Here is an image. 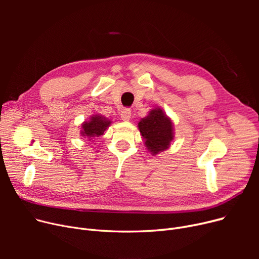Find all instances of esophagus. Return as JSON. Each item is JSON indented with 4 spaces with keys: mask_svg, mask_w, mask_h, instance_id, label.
<instances>
[{
    "mask_svg": "<svg viewBox=\"0 0 259 259\" xmlns=\"http://www.w3.org/2000/svg\"><path fill=\"white\" fill-rule=\"evenodd\" d=\"M120 117H121L122 120L128 121L130 119V117H131V110H130V109L129 108H124V109H122L121 112H120Z\"/></svg>",
    "mask_w": 259,
    "mask_h": 259,
    "instance_id": "1",
    "label": "esophagus"
}]
</instances>
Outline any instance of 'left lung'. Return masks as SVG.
<instances>
[{
	"instance_id": "left-lung-1",
	"label": "left lung",
	"mask_w": 259,
	"mask_h": 259,
	"mask_svg": "<svg viewBox=\"0 0 259 259\" xmlns=\"http://www.w3.org/2000/svg\"><path fill=\"white\" fill-rule=\"evenodd\" d=\"M139 129L149 152L155 155L170 147L174 139L172 120L160 108H154L139 122Z\"/></svg>"
}]
</instances>
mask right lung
Returning <instances> with one entry per match:
<instances>
[{"label":"right lung","mask_w":259,"mask_h":259,"mask_svg":"<svg viewBox=\"0 0 259 259\" xmlns=\"http://www.w3.org/2000/svg\"><path fill=\"white\" fill-rule=\"evenodd\" d=\"M111 122L112 121L110 119L100 114L92 115L88 121H84L83 125H81L80 135L91 141L94 138L103 135L106 129L111 125Z\"/></svg>","instance_id":"1"}]
</instances>
